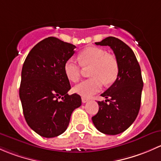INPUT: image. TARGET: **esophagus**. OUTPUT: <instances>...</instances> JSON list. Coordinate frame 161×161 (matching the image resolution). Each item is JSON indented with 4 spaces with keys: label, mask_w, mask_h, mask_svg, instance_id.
<instances>
[{
    "label": "esophagus",
    "mask_w": 161,
    "mask_h": 161,
    "mask_svg": "<svg viewBox=\"0 0 161 161\" xmlns=\"http://www.w3.org/2000/svg\"><path fill=\"white\" fill-rule=\"evenodd\" d=\"M81 100H82V102L83 103H86V102H88V99L87 98H85V97H82V98H81Z\"/></svg>",
    "instance_id": "esophagus-1"
}]
</instances>
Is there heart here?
<instances>
[{
  "label": "heart",
  "instance_id": "obj_1",
  "mask_svg": "<svg viewBox=\"0 0 161 161\" xmlns=\"http://www.w3.org/2000/svg\"><path fill=\"white\" fill-rule=\"evenodd\" d=\"M80 64L69 58L64 64V73L67 79L77 82L80 79L81 67H90L89 76L92 78L81 81L74 87V92L85 97H92L102 89L103 83L109 85L114 83L119 75V63L115 56L106 53L98 47H87L78 55Z\"/></svg>",
  "mask_w": 161,
  "mask_h": 161
}]
</instances>
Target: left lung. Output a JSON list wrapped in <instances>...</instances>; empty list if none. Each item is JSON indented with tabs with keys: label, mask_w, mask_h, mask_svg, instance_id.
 Segmentation results:
<instances>
[{
	"label": "left lung",
	"mask_w": 161,
	"mask_h": 161,
	"mask_svg": "<svg viewBox=\"0 0 161 161\" xmlns=\"http://www.w3.org/2000/svg\"><path fill=\"white\" fill-rule=\"evenodd\" d=\"M95 44L110 46L119 70L113 84L101 94L107 99L97 102L98 112L92 122L102 133L117 135L126 130L138 115L143 87L141 69L133 51L120 39L109 36Z\"/></svg>",
	"instance_id": "8db88e82"
}]
</instances>
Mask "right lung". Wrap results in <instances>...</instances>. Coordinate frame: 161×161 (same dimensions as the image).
I'll list each match as a JSON object with an SVG mask.
<instances>
[{
	"label": "right lung",
	"mask_w": 161,
	"mask_h": 161,
	"mask_svg": "<svg viewBox=\"0 0 161 161\" xmlns=\"http://www.w3.org/2000/svg\"><path fill=\"white\" fill-rule=\"evenodd\" d=\"M75 48L48 37L31 49L23 64L19 88L23 114L29 126L41 136L64 133L73 111L81 105L79 94H67L71 87L64 69Z\"/></svg>",
	"instance_id": "right-lung-1"
}]
</instances>
